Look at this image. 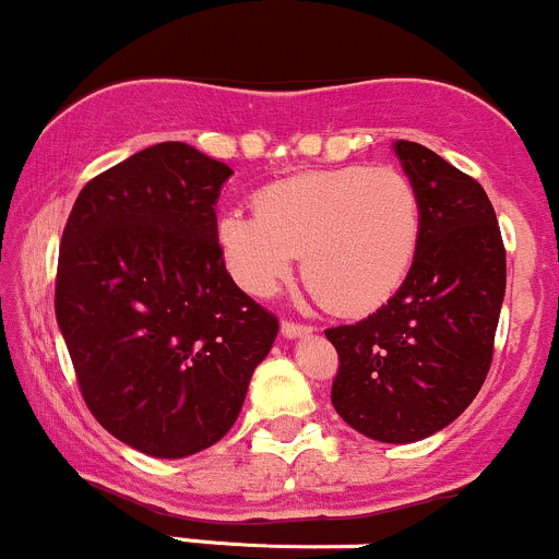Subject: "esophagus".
I'll return each instance as SVG.
<instances>
[{
	"mask_svg": "<svg viewBox=\"0 0 559 559\" xmlns=\"http://www.w3.org/2000/svg\"><path fill=\"white\" fill-rule=\"evenodd\" d=\"M311 330H314V328L304 325V322L282 320V335H287V338H298V335H309Z\"/></svg>",
	"mask_w": 559,
	"mask_h": 559,
	"instance_id": "obj_1",
	"label": "esophagus"
}]
</instances>
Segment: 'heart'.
Instances as JSON below:
<instances>
[{
  "label": "heart",
  "instance_id": "obj_1",
  "mask_svg": "<svg viewBox=\"0 0 559 559\" xmlns=\"http://www.w3.org/2000/svg\"><path fill=\"white\" fill-rule=\"evenodd\" d=\"M218 245L231 277L269 296L301 255L304 280L335 314L376 311L397 293L421 242V202L392 167H338L258 191L255 210H229Z\"/></svg>",
  "mask_w": 559,
  "mask_h": 559
}]
</instances>
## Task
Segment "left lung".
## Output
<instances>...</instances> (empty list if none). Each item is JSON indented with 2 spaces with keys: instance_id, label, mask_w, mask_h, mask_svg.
<instances>
[{
  "instance_id": "obj_1",
  "label": "left lung",
  "mask_w": 559,
  "mask_h": 559,
  "mask_svg": "<svg viewBox=\"0 0 559 559\" xmlns=\"http://www.w3.org/2000/svg\"><path fill=\"white\" fill-rule=\"evenodd\" d=\"M394 152L421 202V242L400 290L357 325L328 328L338 352L330 400L359 435L416 442L477 397L493 362L507 250L485 189L413 141Z\"/></svg>"
}]
</instances>
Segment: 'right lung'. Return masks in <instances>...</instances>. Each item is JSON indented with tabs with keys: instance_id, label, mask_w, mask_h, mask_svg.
I'll return each instance as SVG.
<instances>
[{
	"instance_id": "right-lung-1",
	"label": "right lung",
	"mask_w": 559,
	"mask_h": 559,
	"mask_svg": "<svg viewBox=\"0 0 559 559\" xmlns=\"http://www.w3.org/2000/svg\"><path fill=\"white\" fill-rule=\"evenodd\" d=\"M224 162L167 141L85 183L58 250L56 317L95 421L183 459L237 421L280 320L234 285L215 234Z\"/></svg>"
}]
</instances>
